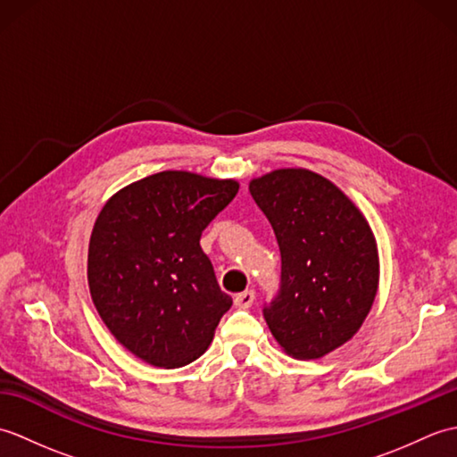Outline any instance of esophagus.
<instances>
[{
  "mask_svg": "<svg viewBox=\"0 0 457 457\" xmlns=\"http://www.w3.org/2000/svg\"><path fill=\"white\" fill-rule=\"evenodd\" d=\"M253 300H255V293H253V290H244V293L236 295L234 303H236L237 308H249L251 304H253Z\"/></svg>",
  "mask_w": 457,
  "mask_h": 457,
  "instance_id": "esophagus-1",
  "label": "esophagus"
}]
</instances>
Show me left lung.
<instances>
[{
	"instance_id": "left-lung-1",
	"label": "left lung",
	"mask_w": 457,
	"mask_h": 457,
	"mask_svg": "<svg viewBox=\"0 0 457 457\" xmlns=\"http://www.w3.org/2000/svg\"><path fill=\"white\" fill-rule=\"evenodd\" d=\"M280 249L278 295L263 308L288 355L318 359L355 336L378 287L371 228L334 182L278 169L249 182Z\"/></svg>"
}]
</instances>
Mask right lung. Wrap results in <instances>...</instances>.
<instances>
[{"label":"right lung","instance_id":"obj_1","mask_svg":"<svg viewBox=\"0 0 457 457\" xmlns=\"http://www.w3.org/2000/svg\"><path fill=\"white\" fill-rule=\"evenodd\" d=\"M237 190L236 180L162 170L113 194L96 220L94 306L113 337L149 365L192 363L229 310L200 237Z\"/></svg>","mask_w":457,"mask_h":457}]
</instances>
